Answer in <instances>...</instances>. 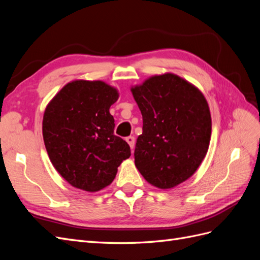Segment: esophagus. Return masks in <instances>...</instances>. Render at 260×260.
I'll return each instance as SVG.
<instances>
[{"label":"esophagus","instance_id":"34e87169","mask_svg":"<svg viewBox=\"0 0 260 260\" xmlns=\"http://www.w3.org/2000/svg\"><path fill=\"white\" fill-rule=\"evenodd\" d=\"M125 141H127V143L131 147V149H133V147H135V144H136V139L133 137H128L127 139H125Z\"/></svg>","mask_w":260,"mask_h":260}]
</instances>
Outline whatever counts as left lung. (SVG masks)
<instances>
[{"label": "left lung", "instance_id": "8db88e82", "mask_svg": "<svg viewBox=\"0 0 260 260\" xmlns=\"http://www.w3.org/2000/svg\"><path fill=\"white\" fill-rule=\"evenodd\" d=\"M143 117L135 162L149 184L160 190L191 178L207 154L211 116L199 88L176 74L147 78L131 86Z\"/></svg>", "mask_w": 260, "mask_h": 260}]
</instances>
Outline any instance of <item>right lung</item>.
<instances>
[{"mask_svg":"<svg viewBox=\"0 0 260 260\" xmlns=\"http://www.w3.org/2000/svg\"><path fill=\"white\" fill-rule=\"evenodd\" d=\"M119 92L101 80H74L46 105L42 133L58 174L79 190L98 192L111 184L130 157L128 143L114 135L109 108Z\"/></svg>","mask_w":260,"mask_h":260,"instance_id":"obj_1","label":"right lung"}]
</instances>
